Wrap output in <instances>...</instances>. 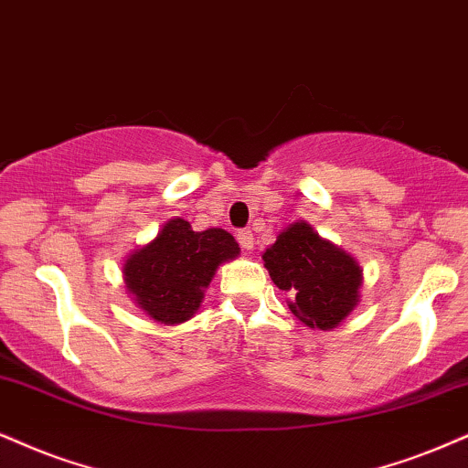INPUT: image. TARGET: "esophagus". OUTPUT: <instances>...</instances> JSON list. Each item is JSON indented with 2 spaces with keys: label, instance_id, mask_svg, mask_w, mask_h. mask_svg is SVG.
Returning <instances> with one entry per match:
<instances>
[{
  "label": "esophagus",
  "instance_id": "34e87169",
  "mask_svg": "<svg viewBox=\"0 0 468 468\" xmlns=\"http://www.w3.org/2000/svg\"><path fill=\"white\" fill-rule=\"evenodd\" d=\"M236 240H239L243 250H251V247H253L251 229H239V232H236Z\"/></svg>",
  "mask_w": 468,
  "mask_h": 468
}]
</instances>
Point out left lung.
<instances>
[{
    "label": "left lung",
    "mask_w": 468,
    "mask_h": 468,
    "mask_svg": "<svg viewBox=\"0 0 468 468\" xmlns=\"http://www.w3.org/2000/svg\"><path fill=\"white\" fill-rule=\"evenodd\" d=\"M262 261L273 284L291 292V313L308 327L332 330L356 308L362 269L308 223L284 229Z\"/></svg>",
    "instance_id": "1"
}]
</instances>
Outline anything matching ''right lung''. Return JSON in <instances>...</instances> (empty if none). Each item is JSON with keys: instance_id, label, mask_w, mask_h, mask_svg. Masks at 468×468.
<instances>
[{"instance_id": "1", "label": "right lung", "mask_w": 468, "mask_h": 468, "mask_svg": "<svg viewBox=\"0 0 468 468\" xmlns=\"http://www.w3.org/2000/svg\"><path fill=\"white\" fill-rule=\"evenodd\" d=\"M239 251L225 229L193 232L188 221L171 218L155 240L128 258L125 286L154 321L182 323L199 308L218 264Z\"/></svg>"}]
</instances>
